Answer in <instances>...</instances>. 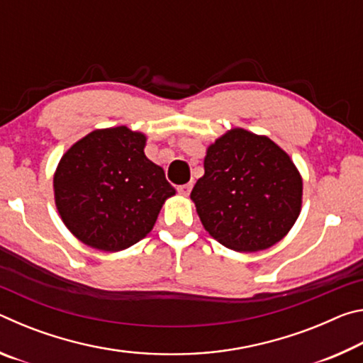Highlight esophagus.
I'll return each instance as SVG.
<instances>
[{
    "label": "esophagus",
    "instance_id": "1",
    "mask_svg": "<svg viewBox=\"0 0 363 363\" xmlns=\"http://www.w3.org/2000/svg\"><path fill=\"white\" fill-rule=\"evenodd\" d=\"M190 190H192V182L184 184V186H179V187H177V192H179V194H181V195H184V196H187V195L190 194Z\"/></svg>",
    "mask_w": 363,
    "mask_h": 363
}]
</instances>
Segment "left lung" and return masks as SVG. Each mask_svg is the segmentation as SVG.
<instances>
[{"mask_svg":"<svg viewBox=\"0 0 363 363\" xmlns=\"http://www.w3.org/2000/svg\"><path fill=\"white\" fill-rule=\"evenodd\" d=\"M203 167L190 199L206 232L224 247L266 250L296 223L303 179L269 138L233 128L208 147Z\"/></svg>","mask_w":363,"mask_h":363,"instance_id":"obj_1","label":"left lung"}]
</instances>
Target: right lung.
<instances>
[{"label":"right lung","mask_w":363,"mask_h":363,"mask_svg":"<svg viewBox=\"0 0 363 363\" xmlns=\"http://www.w3.org/2000/svg\"><path fill=\"white\" fill-rule=\"evenodd\" d=\"M145 136L126 126L96 130L64 153L54 174L57 211L91 248L121 251L149 233L176 194L145 157Z\"/></svg>","instance_id":"right-lung-1"}]
</instances>
